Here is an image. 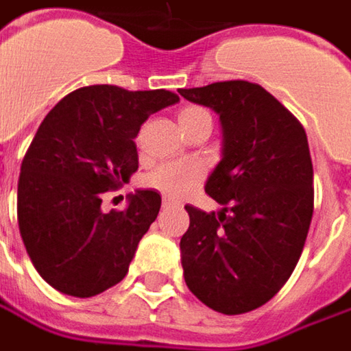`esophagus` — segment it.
Masks as SVG:
<instances>
[{
    "label": "esophagus",
    "instance_id": "obj_1",
    "mask_svg": "<svg viewBox=\"0 0 351 351\" xmlns=\"http://www.w3.org/2000/svg\"><path fill=\"white\" fill-rule=\"evenodd\" d=\"M173 206H176L175 202H171L169 198H163V208L167 210V208H173Z\"/></svg>",
    "mask_w": 351,
    "mask_h": 351
}]
</instances>
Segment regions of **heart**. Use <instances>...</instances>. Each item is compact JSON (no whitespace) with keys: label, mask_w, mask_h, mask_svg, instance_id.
I'll return each instance as SVG.
<instances>
[{"label":"heart","mask_w":351,"mask_h":351,"mask_svg":"<svg viewBox=\"0 0 351 351\" xmlns=\"http://www.w3.org/2000/svg\"><path fill=\"white\" fill-rule=\"evenodd\" d=\"M178 124L184 134L199 126L212 128V114L204 106H184L178 112ZM199 169L192 165H161L147 176V184L163 192L167 198L178 199L198 184Z\"/></svg>","instance_id":"1"}]
</instances>
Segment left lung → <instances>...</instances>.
<instances>
[{
  "label": "left lung",
  "instance_id": "obj_1",
  "mask_svg": "<svg viewBox=\"0 0 351 351\" xmlns=\"http://www.w3.org/2000/svg\"><path fill=\"white\" fill-rule=\"evenodd\" d=\"M180 95L215 110L223 128V157L206 182L223 210L186 206L184 282L213 311L243 315L284 287L305 247L315 202L307 134L256 83L219 81Z\"/></svg>",
  "mask_w": 351,
  "mask_h": 351
}]
</instances>
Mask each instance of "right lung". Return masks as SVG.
Segmentation results:
<instances>
[{"label": "right lung", "instance_id": "obj_1", "mask_svg": "<svg viewBox=\"0 0 351 351\" xmlns=\"http://www.w3.org/2000/svg\"><path fill=\"white\" fill-rule=\"evenodd\" d=\"M178 95L89 85L46 114L21 165L19 231L36 272L73 297L103 293L124 280L161 196L138 190L124 212L104 213L103 194L138 171L141 124Z\"/></svg>", "mask_w": 351, "mask_h": 351}]
</instances>
